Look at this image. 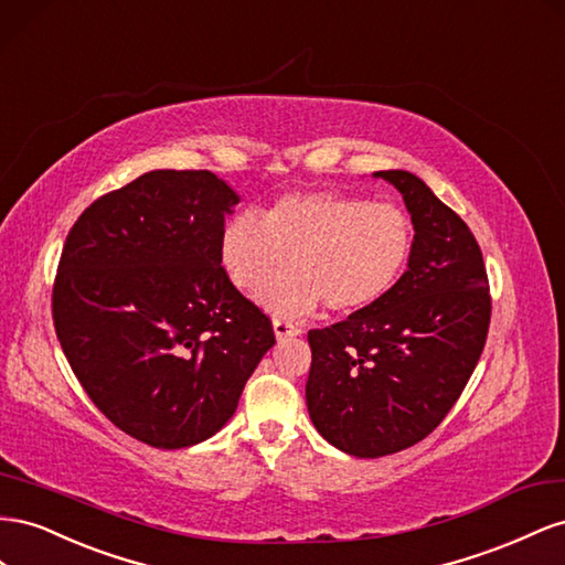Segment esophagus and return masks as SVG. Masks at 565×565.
<instances>
[{"label": "esophagus", "instance_id": "esophagus-1", "mask_svg": "<svg viewBox=\"0 0 565 565\" xmlns=\"http://www.w3.org/2000/svg\"><path fill=\"white\" fill-rule=\"evenodd\" d=\"M271 327H274V335H277V341H291V338L300 335V327L294 324V321L274 319Z\"/></svg>", "mask_w": 565, "mask_h": 565}]
</instances>
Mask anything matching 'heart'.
<instances>
[{"mask_svg": "<svg viewBox=\"0 0 565 565\" xmlns=\"http://www.w3.org/2000/svg\"><path fill=\"white\" fill-rule=\"evenodd\" d=\"M412 217L335 189L284 193L260 215L241 211L220 234V263L241 291H257L289 257L295 269L267 284L271 312L300 317L321 302L333 315L374 308L405 277L414 255Z\"/></svg>", "mask_w": 565, "mask_h": 565, "instance_id": "heart-1", "label": "heart"}]
</instances>
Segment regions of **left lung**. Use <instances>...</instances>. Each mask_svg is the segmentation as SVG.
<instances>
[{
  "mask_svg": "<svg viewBox=\"0 0 565 565\" xmlns=\"http://www.w3.org/2000/svg\"><path fill=\"white\" fill-rule=\"evenodd\" d=\"M393 184L414 222L405 277L374 308L308 333L305 397L315 428L360 459L395 455L440 426L486 348L492 298L466 222L405 170Z\"/></svg>",
  "mask_w": 565,
  "mask_h": 565,
  "instance_id": "obj_1",
  "label": "left lung"
}]
</instances>
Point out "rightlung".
Listing matches in <instances>:
<instances>
[{
    "label": "right lung",
    "instance_id": "right-lung-1",
    "mask_svg": "<svg viewBox=\"0 0 565 565\" xmlns=\"http://www.w3.org/2000/svg\"><path fill=\"white\" fill-rule=\"evenodd\" d=\"M236 193L211 170H153L71 227L52 291L63 354L113 426L158 449L215 435L274 345L220 263Z\"/></svg>",
    "mask_w": 565,
    "mask_h": 565
}]
</instances>
